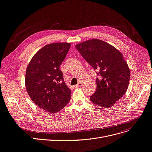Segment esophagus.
Segmentation results:
<instances>
[{"mask_svg": "<svg viewBox=\"0 0 152 152\" xmlns=\"http://www.w3.org/2000/svg\"><path fill=\"white\" fill-rule=\"evenodd\" d=\"M82 86H83V83H82L81 82H80L77 85L75 86V87H76V88H81V87Z\"/></svg>", "mask_w": 152, "mask_h": 152, "instance_id": "esophagus-1", "label": "esophagus"}]
</instances>
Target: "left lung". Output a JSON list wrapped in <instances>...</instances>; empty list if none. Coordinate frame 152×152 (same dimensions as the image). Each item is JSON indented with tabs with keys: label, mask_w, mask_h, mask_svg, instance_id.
Instances as JSON below:
<instances>
[{
	"label": "left lung",
	"mask_w": 152,
	"mask_h": 152,
	"mask_svg": "<svg viewBox=\"0 0 152 152\" xmlns=\"http://www.w3.org/2000/svg\"><path fill=\"white\" fill-rule=\"evenodd\" d=\"M76 48L99 76L90 100L101 107L113 106L126 92L130 81L129 68L122 54L99 39L79 43Z\"/></svg>",
	"instance_id": "left-lung-1"
}]
</instances>
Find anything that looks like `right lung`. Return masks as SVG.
<instances>
[{"instance_id":"obj_1","label":"right lung","mask_w":152,"mask_h":152,"mask_svg":"<svg viewBox=\"0 0 152 152\" xmlns=\"http://www.w3.org/2000/svg\"><path fill=\"white\" fill-rule=\"evenodd\" d=\"M70 47L69 43L45 46L33 56L26 70L25 87L31 99L51 113L61 110L71 99V90L60 69Z\"/></svg>"}]
</instances>
